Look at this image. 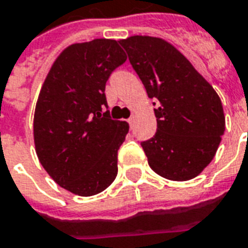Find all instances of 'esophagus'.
Returning <instances> with one entry per match:
<instances>
[{"mask_svg":"<svg viewBox=\"0 0 248 248\" xmlns=\"http://www.w3.org/2000/svg\"><path fill=\"white\" fill-rule=\"evenodd\" d=\"M134 120H136V115H132V116H130L129 119H128V123H129V125L130 126H133V124H134Z\"/></svg>","mask_w":248,"mask_h":248,"instance_id":"34e87169","label":"esophagus"}]
</instances>
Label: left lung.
Returning <instances> with one entry per match:
<instances>
[{"label": "left lung", "instance_id": "left-lung-1", "mask_svg": "<svg viewBox=\"0 0 248 248\" xmlns=\"http://www.w3.org/2000/svg\"><path fill=\"white\" fill-rule=\"evenodd\" d=\"M119 44L149 98L158 99L156 133L141 142L149 166L173 181L197 177L214 159L225 130L220 97L193 64L162 38L132 36Z\"/></svg>", "mask_w": 248, "mask_h": 248}]
</instances>
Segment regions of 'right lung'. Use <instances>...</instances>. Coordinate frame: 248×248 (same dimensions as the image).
<instances>
[{
	"label": "right lung",
	"mask_w": 248,
	"mask_h": 248,
	"mask_svg": "<svg viewBox=\"0 0 248 248\" xmlns=\"http://www.w3.org/2000/svg\"><path fill=\"white\" fill-rule=\"evenodd\" d=\"M125 61L115 40L74 44L42 85L33 119L36 153L50 177L71 193L95 195L118 174V150L129 125L111 119L105 89Z\"/></svg>",
	"instance_id": "right-lung-1"
}]
</instances>
